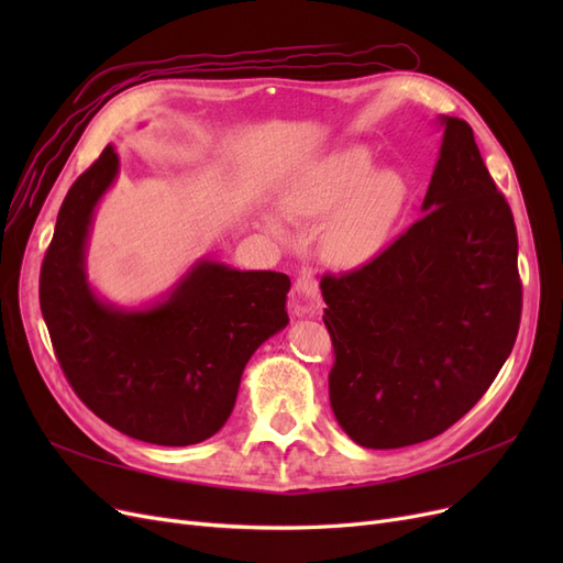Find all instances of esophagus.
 <instances>
[{
  "label": "esophagus",
  "mask_w": 563,
  "mask_h": 563,
  "mask_svg": "<svg viewBox=\"0 0 563 563\" xmlns=\"http://www.w3.org/2000/svg\"><path fill=\"white\" fill-rule=\"evenodd\" d=\"M296 291L300 300L296 302V312L298 314H314L321 308L319 300V284L312 272H302V275L296 279Z\"/></svg>",
  "instance_id": "34e87169"
}]
</instances>
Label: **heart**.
Segmentation results:
<instances>
[{"label":"heart","instance_id":"heart-1","mask_svg":"<svg viewBox=\"0 0 563 563\" xmlns=\"http://www.w3.org/2000/svg\"><path fill=\"white\" fill-rule=\"evenodd\" d=\"M411 187L401 172H376L368 147L352 145L305 164L282 187L279 207L296 223H321V253L333 265L360 267L383 253L406 213ZM263 225L288 240V223L265 213Z\"/></svg>","mask_w":563,"mask_h":563}]
</instances>
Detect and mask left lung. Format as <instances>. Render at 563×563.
Masks as SVG:
<instances>
[{"instance_id":"8db88e82","label":"left lung","mask_w":563,"mask_h":563,"mask_svg":"<svg viewBox=\"0 0 563 563\" xmlns=\"http://www.w3.org/2000/svg\"><path fill=\"white\" fill-rule=\"evenodd\" d=\"M422 218L364 267L321 279L331 408L366 449L428 441L484 397L521 319L517 228L467 122L439 117Z\"/></svg>"}]
</instances>
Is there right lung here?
<instances>
[{"label":"right lung","instance_id":"right-lung-1","mask_svg":"<svg viewBox=\"0 0 563 563\" xmlns=\"http://www.w3.org/2000/svg\"><path fill=\"white\" fill-rule=\"evenodd\" d=\"M117 174L108 145L67 192L42 263V314L67 383L100 420L147 444H199L228 422L251 354L288 323L291 279L203 258L150 308L100 300L87 244Z\"/></svg>","mask_w":563,"mask_h":563}]
</instances>
